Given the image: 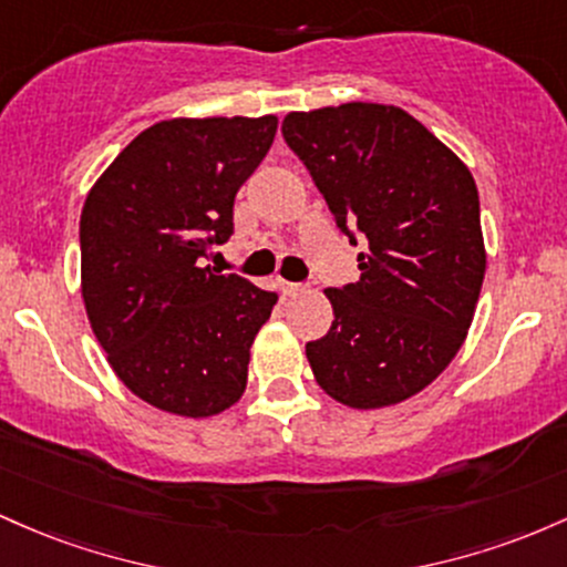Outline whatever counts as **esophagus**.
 <instances>
[{
    "mask_svg": "<svg viewBox=\"0 0 567 567\" xmlns=\"http://www.w3.org/2000/svg\"><path fill=\"white\" fill-rule=\"evenodd\" d=\"M281 289H284V295H286V297H297V295H300V291H305V286H302V284H289V281H281Z\"/></svg>",
    "mask_w": 567,
    "mask_h": 567,
    "instance_id": "esophagus-1",
    "label": "esophagus"
}]
</instances>
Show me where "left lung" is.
I'll list each match as a JSON object with an SVG mask.
<instances>
[{"instance_id": "obj_1", "label": "left lung", "mask_w": 567, "mask_h": 567, "mask_svg": "<svg viewBox=\"0 0 567 567\" xmlns=\"http://www.w3.org/2000/svg\"><path fill=\"white\" fill-rule=\"evenodd\" d=\"M281 131L337 227L367 238L359 281L323 291L332 329L305 346L316 383L353 410L406 402L450 367L474 321L487 254L472 171L391 104L289 112Z\"/></svg>"}]
</instances>
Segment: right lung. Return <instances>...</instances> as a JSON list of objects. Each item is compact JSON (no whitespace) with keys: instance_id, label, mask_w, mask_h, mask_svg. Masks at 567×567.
<instances>
[{"instance_id":"obj_1","label":"right lung","mask_w":567,"mask_h":567,"mask_svg":"<svg viewBox=\"0 0 567 567\" xmlns=\"http://www.w3.org/2000/svg\"><path fill=\"white\" fill-rule=\"evenodd\" d=\"M278 131L265 117L155 123L95 179L80 216L87 321L131 393L182 417L244 396L251 342L278 297L206 265L230 238L235 193Z\"/></svg>"}]
</instances>
